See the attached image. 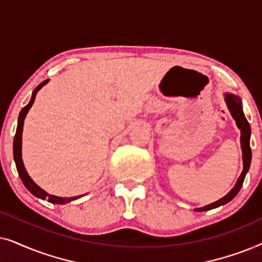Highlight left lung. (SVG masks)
<instances>
[{
    "label": "left lung",
    "mask_w": 262,
    "mask_h": 262,
    "mask_svg": "<svg viewBox=\"0 0 262 262\" xmlns=\"http://www.w3.org/2000/svg\"><path fill=\"white\" fill-rule=\"evenodd\" d=\"M224 100L225 103H227L229 112H230L231 117L234 118V120L236 121V125L241 131V149H242V161H243V170L241 175H239L237 181L234 187L230 189V192L228 193L227 195H224L223 198L218 199L217 202L211 203L209 205H205L203 207H198L195 209V211H209L212 209H216V207H220L222 205H225L228 204L230 200H232L236 196V194L239 192L241 189L243 181H245L246 174L248 173L249 167H250V162H252V149H250V125L248 121H247L245 113H243L242 110V101L241 99L238 98L237 95L232 94V93H224Z\"/></svg>",
    "instance_id": "obj_1"
}]
</instances>
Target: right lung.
I'll return each mask as SVG.
<instances>
[{
    "instance_id": "add662e5",
    "label": "right lung",
    "mask_w": 262,
    "mask_h": 262,
    "mask_svg": "<svg viewBox=\"0 0 262 262\" xmlns=\"http://www.w3.org/2000/svg\"><path fill=\"white\" fill-rule=\"evenodd\" d=\"M48 82H49V80H45L44 82H41V83L34 89L33 93H32V98L30 100V102H28L27 105L25 106L23 110H21V112L19 114V118H17L16 134H15V137H14V143H13L14 161H15L16 169H17V173H19V177L21 179V181H23L25 187H26L28 191L32 193V194H33L34 196H37V198H39V199L48 200L49 203H52V204H67V203L73 202V200H76L78 198H81V196H83V194L77 195V196H71V198H63V196L52 195L46 191H44V189H42L41 187H39V186L35 184L33 180H32L30 175H28L26 168H25L24 161H23V152H21V150H23V130H24L25 118H26L28 111H30L32 105H33L37 93L40 91V89L44 87V85L48 83Z\"/></svg>"
}]
</instances>
